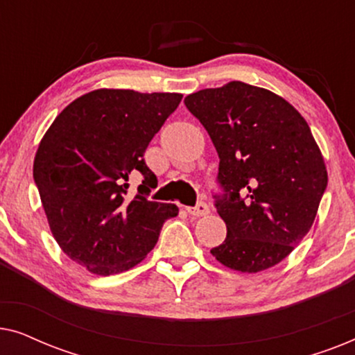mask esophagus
Wrapping results in <instances>:
<instances>
[{"mask_svg": "<svg viewBox=\"0 0 355 355\" xmlns=\"http://www.w3.org/2000/svg\"><path fill=\"white\" fill-rule=\"evenodd\" d=\"M186 210L189 215H192V216H205L210 213V208H208L207 203H203V202H198L196 207H187Z\"/></svg>", "mask_w": 355, "mask_h": 355, "instance_id": "esophagus-1", "label": "esophagus"}]
</instances>
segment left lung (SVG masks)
Returning a JSON list of instances; mask_svg holds the SVG:
<instances>
[{"mask_svg":"<svg viewBox=\"0 0 355 355\" xmlns=\"http://www.w3.org/2000/svg\"><path fill=\"white\" fill-rule=\"evenodd\" d=\"M184 103L220 157L226 193L216 210L227 232L211 255L241 273L278 265L310 231L328 184L307 121L283 96L239 80L198 90Z\"/></svg>","mask_w":355,"mask_h":355,"instance_id":"left-lung-1","label":"left lung"}]
</instances>
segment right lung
<instances>
[{"label": "right lung", "mask_w": 355, "mask_h": 355, "mask_svg": "<svg viewBox=\"0 0 355 355\" xmlns=\"http://www.w3.org/2000/svg\"><path fill=\"white\" fill-rule=\"evenodd\" d=\"M181 94L98 89L66 106L38 145L33 179L61 250L94 275L134 268L157 244L173 203L148 200L155 174L144 162L150 140ZM144 176L127 196L128 178Z\"/></svg>", "instance_id": "add662e5"}]
</instances>
